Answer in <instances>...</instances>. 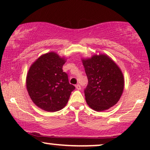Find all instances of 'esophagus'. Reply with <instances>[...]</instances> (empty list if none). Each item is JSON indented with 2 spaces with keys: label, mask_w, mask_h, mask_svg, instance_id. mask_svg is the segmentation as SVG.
Instances as JSON below:
<instances>
[{
  "label": "esophagus",
  "mask_w": 150,
  "mask_h": 150,
  "mask_svg": "<svg viewBox=\"0 0 150 150\" xmlns=\"http://www.w3.org/2000/svg\"><path fill=\"white\" fill-rule=\"evenodd\" d=\"M75 87H76V89H78V90H80V89H81V86L79 85V84H77V85H75Z\"/></svg>",
  "instance_id": "obj_1"
}]
</instances>
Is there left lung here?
<instances>
[{"label": "left lung", "mask_w": 150, "mask_h": 150, "mask_svg": "<svg viewBox=\"0 0 150 150\" xmlns=\"http://www.w3.org/2000/svg\"><path fill=\"white\" fill-rule=\"evenodd\" d=\"M82 63L88 79L84 92L89 107L102 111L114 106L124 88L123 75L118 65L104 54L83 59Z\"/></svg>", "instance_id": "left-lung-1"}]
</instances>
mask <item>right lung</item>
I'll list each match as a JSON object with an SVG mask.
<instances>
[{"label": "right lung", "mask_w": 150, "mask_h": 150, "mask_svg": "<svg viewBox=\"0 0 150 150\" xmlns=\"http://www.w3.org/2000/svg\"><path fill=\"white\" fill-rule=\"evenodd\" d=\"M65 60L54 52L42 55L31 65L27 75V92L38 107L55 112L68 103L75 86L63 70Z\"/></svg>", "instance_id": "right-lung-1"}]
</instances>
